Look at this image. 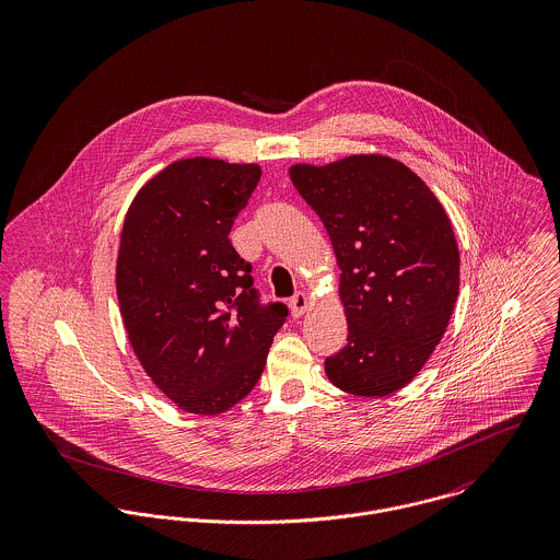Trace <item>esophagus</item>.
I'll use <instances>...</instances> for the list:
<instances>
[{
    "label": "esophagus",
    "mask_w": 560,
    "mask_h": 560,
    "mask_svg": "<svg viewBox=\"0 0 560 560\" xmlns=\"http://www.w3.org/2000/svg\"><path fill=\"white\" fill-rule=\"evenodd\" d=\"M289 308H291V315L298 319V317H302L306 311H308V295L306 293H295L293 298H291V302H289Z\"/></svg>",
    "instance_id": "34e87169"
}]
</instances>
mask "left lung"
Listing matches in <instances>:
<instances>
[{
  "instance_id": "1",
  "label": "left lung",
  "mask_w": 560,
  "mask_h": 560,
  "mask_svg": "<svg viewBox=\"0 0 560 560\" xmlns=\"http://www.w3.org/2000/svg\"><path fill=\"white\" fill-rule=\"evenodd\" d=\"M289 174L340 267L349 334L325 360V375L355 397L393 395L431 358L459 295L451 220L424 180L393 158L295 163Z\"/></svg>"
}]
</instances>
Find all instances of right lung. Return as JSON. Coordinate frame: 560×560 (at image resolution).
<instances>
[{
	"mask_svg": "<svg viewBox=\"0 0 560 560\" xmlns=\"http://www.w3.org/2000/svg\"><path fill=\"white\" fill-rule=\"evenodd\" d=\"M260 165L170 163L133 198L116 260L129 342L153 384L183 411L218 416L262 375L287 306H262L252 265L229 240Z\"/></svg>",
	"mask_w": 560,
	"mask_h": 560,
	"instance_id": "add662e5",
	"label": "right lung"
}]
</instances>
